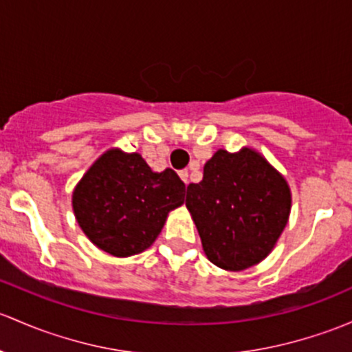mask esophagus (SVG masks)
Here are the masks:
<instances>
[{"label":"esophagus","instance_id":"34e87169","mask_svg":"<svg viewBox=\"0 0 352 352\" xmlns=\"http://www.w3.org/2000/svg\"><path fill=\"white\" fill-rule=\"evenodd\" d=\"M179 175H180V179L184 180V182L188 184V177H190V172H188V170H182V172H180Z\"/></svg>","mask_w":352,"mask_h":352}]
</instances>
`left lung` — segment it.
<instances>
[{
  "label": "left lung",
  "mask_w": 352,
  "mask_h": 352,
  "mask_svg": "<svg viewBox=\"0 0 352 352\" xmlns=\"http://www.w3.org/2000/svg\"><path fill=\"white\" fill-rule=\"evenodd\" d=\"M192 214L210 263L241 272L270 254L290 216L287 180L258 151L217 150L204 177L187 187Z\"/></svg>",
  "instance_id": "1"
}]
</instances>
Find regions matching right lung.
<instances>
[{
    "label": "right lung",
    "mask_w": 352,
    "mask_h": 352,
    "mask_svg": "<svg viewBox=\"0 0 352 352\" xmlns=\"http://www.w3.org/2000/svg\"><path fill=\"white\" fill-rule=\"evenodd\" d=\"M186 184L172 168L153 172L140 153L108 150L74 188L72 207L84 234L113 256L153 244L170 210L184 204Z\"/></svg>",
    "instance_id": "right-lung-1"
}]
</instances>
